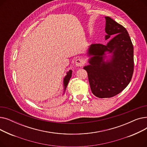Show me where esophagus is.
I'll return each instance as SVG.
<instances>
[{"label":"esophagus","mask_w":147,"mask_h":147,"mask_svg":"<svg viewBox=\"0 0 147 147\" xmlns=\"http://www.w3.org/2000/svg\"><path fill=\"white\" fill-rule=\"evenodd\" d=\"M83 64H84V61L80 58H78V59H76V60L75 61L76 66H78V67L82 66Z\"/></svg>","instance_id":"esophagus-1"}]
</instances>
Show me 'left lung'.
Instances as JSON below:
<instances>
[{
    "mask_svg": "<svg viewBox=\"0 0 147 147\" xmlns=\"http://www.w3.org/2000/svg\"><path fill=\"white\" fill-rule=\"evenodd\" d=\"M105 40L115 35L107 45L92 44L88 54L90 65L84 66L92 94L99 98H111L124 90L132 78L134 47L127 31L109 17H105ZM111 53L105 61V53Z\"/></svg>",
    "mask_w": 147,
    "mask_h": 147,
    "instance_id": "8db88e82",
    "label": "left lung"
}]
</instances>
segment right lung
<instances>
[{"mask_svg": "<svg viewBox=\"0 0 147 147\" xmlns=\"http://www.w3.org/2000/svg\"><path fill=\"white\" fill-rule=\"evenodd\" d=\"M71 74H72V71L71 70H69L68 72L67 73V75L65 76V77L64 79V91L67 86V84L69 82V79H70L71 77Z\"/></svg>", "mask_w": 147, "mask_h": 147, "instance_id": "right-lung-1", "label": "right lung"}]
</instances>
